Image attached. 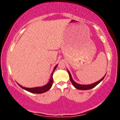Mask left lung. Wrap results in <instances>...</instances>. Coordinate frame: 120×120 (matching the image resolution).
Wrapping results in <instances>:
<instances>
[{
    "label": "left lung",
    "instance_id": "8db88e82",
    "mask_svg": "<svg viewBox=\"0 0 120 120\" xmlns=\"http://www.w3.org/2000/svg\"><path fill=\"white\" fill-rule=\"evenodd\" d=\"M68 71V72L69 74V77H70V80H71V82L72 83L73 85L75 87L76 89H78V90H89V89H93V88L94 87H95L96 85H98L99 83H100V82H101V81L103 80V79H104V78L105 77V75H104L103 77L101 78V79H100L99 81H97L96 82H95V83H94L93 84H91V85H79V84H78L77 83H75V82L73 81V79H72V77H71V73H70V72L68 70H67Z\"/></svg>",
    "mask_w": 120,
    "mask_h": 120
}]
</instances>
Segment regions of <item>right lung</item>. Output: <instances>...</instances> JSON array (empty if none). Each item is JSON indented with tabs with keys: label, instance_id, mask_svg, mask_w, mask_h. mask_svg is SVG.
<instances>
[{
	"label": "right lung",
	"instance_id": "obj_1",
	"mask_svg": "<svg viewBox=\"0 0 120 120\" xmlns=\"http://www.w3.org/2000/svg\"><path fill=\"white\" fill-rule=\"evenodd\" d=\"M57 65L55 67V68L53 69V71H52L51 73V75L50 80H49V83L47 84V85H45V86H42V87H34V88H26V87H24L21 86V85H19V83H18V85H19L23 89H24V90H26L29 92H30V93H35V94H42V93H45V92L47 91L48 90H49V89H51V87L52 83H53V78H52V75H53V72H54L55 70V69L56 68V67H57Z\"/></svg>",
	"mask_w": 120,
	"mask_h": 120
}]
</instances>
